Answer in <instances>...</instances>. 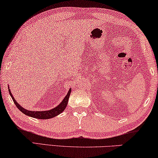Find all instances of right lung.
I'll list each match as a JSON object with an SVG mask.
<instances>
[{
    "label": "right lung",
    "instance_id": "right-lung-1",
    "mask_svg": "<svg viewBox=\"0 0 158 158\" xmlns=\"http://www.w3.org/2000/svg\"><path fill=\"white\" fill-rule=\"evenodd\" d=\"M8 90H9L10 96H11L13 101H14L15 105L16 106L17 108H18V109L20 110L22 113L24 114L25 115L31 116V117L36 118H40V119H47V118H51L61 114L62 112L65 109L67 105H68V99H69V97H70V92H71V88H70L68 90V94L66 95V96L63 98V100L62 101V102L60 103L59 105L57 106L56 107L53 108V109H52L50 110H47V111H29V110L25 109L24 108H23L20 104H19L16 99L14 98V97L11 94V92H10L9 86H8Z\"/></svg>",
    "mask_w": 158,
    "mask_h": 158
}]
</instances>
